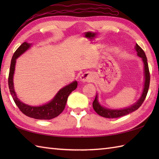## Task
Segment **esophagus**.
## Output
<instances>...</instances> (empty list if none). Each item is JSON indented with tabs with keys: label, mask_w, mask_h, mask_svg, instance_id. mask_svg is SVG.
<instances>
[{
	"label": "esophagus",
	"mask_w": 159,
	"mask_h": 159,
	"mask_svg": "<svg viewBox=\"0 0 159 159\" xmlns=\"http://www.w3.org/2000/svg\"><path fill=\"white\" fill-rule=\"evenodd\" d=\"M93 74L90 72H87L83 74L81 76H80V80L83 83L85 82H89L93 79Z\"/></svg>",
	"instance_id": "esophagus-1"
}]
</instances>
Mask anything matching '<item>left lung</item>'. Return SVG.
I'll use <instances>...</instances> for the list:
<instances>
[{
  "label": "left lung",
  "instance_id": "8db88e82",
  "mask_svg": "<svg viewBox=\"0 0 159 159\" xmlns=\"http://www.w3.org/2000/svg\"><path fill=\"white\" fill-rule=\"evenodd\" d=\"M135 50L137 52V55L140 57L143 60V62L144 64V74H145V83H144V87L143 90V93L141 94V96L137 102L133 104L128 108L123 109H109L107 108H104L102 107L99 104L98 101V95H96L95 100L93 102V108L94 111L99 115V116L106 117V118H117L121 116H126V115L129 114L133 111L137 110L143 104V101L145 100L147 96V93L149 89L150 86V75L149 72V67H148V64L147 62V57L146 54H145L143 49L137 44L135 46Z\"/></svg>",
  "mask_w": 159,
  "mask_h": 159
}]
</instances>
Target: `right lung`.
Here are the masks:
<instances>
[{
	"mask_svg": "<svg viewBox=\"0 0 159 159\" xmlns=\"http://www.w3.org/2000/svg\"><path fill=\"white\" fill-rule=\"evenodd\" d=\"M31 44L27 42H24L22 44L19 46V48L16 50L11 59V65H10V70L8 78L9 88L11 95L13 98L16 104L19 108V109L22 111V113L26 115L29 117L34 118L37 120H51L55 118L63 112L65 109L66 104L67 100V98L71 93V92L76 89L78 83L76 81L72 82L70 85L63 87L61 89L54 98L48 103L43 104L39 107L29 106L25 103L22 102L18 98L14 91L13 87V77L15 70V65L16 62V59L25 52L26 50L29 48Z\"/></svg>",
	"mask_w": 159,
	"mask_h": 159,
	"instance_id": "add662e5",
	"label": "right lung"
}]
</instances>
